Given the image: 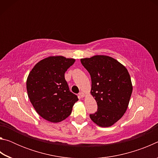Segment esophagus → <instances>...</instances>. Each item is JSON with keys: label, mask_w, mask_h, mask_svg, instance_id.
I'll return each mask as SVG.
<instances>
[{"label": "esophagus", "mask_w": 158, "mask_h": 158, "mask_svg": "<svg viewBox=\"0 0 158 158\" xmlns=\"http://www.w3.org/2000/svg\"><path fill=\"white\" fill-rule=\"evenodd\" d=\"M79 97L80 98H84V93H83V92H80L79 93Z\"/></svg>", "instance_id": "esophagus-1"}]
</instances>
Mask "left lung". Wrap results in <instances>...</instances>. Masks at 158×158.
<instances>
[{"label":"left lung","mask_w":158,"mask_h":158,"mask_svg":"<svg viewBox=\"0 0 158 158\" xmlns=\"http://www.w3.org/2000/svg\"><path fill=\"white\" fill-rule=\"evenodd\" d=\"M81 63L91 77L90 93L98 110L90 118L100 127H110L126 111L132 92L127 69L114 58L98 55L81 58Z\"/></svg>","instance_id":"8db88e82"}]
</instances>
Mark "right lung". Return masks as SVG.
Here are the masks:
<instances>
[{"mask_svg":"<svg viewBox=\"0 0 158 158\" xmlns=\"http://www.w3.org/2000/svg\"><path fill=\"white\" fill-rule=\"evenodd\" d=\"M74 62L73 58L61 56H49L37 63L28 74V98L37 113L48 121L65 120L79 100L65 79V73Z\"/></svg>","mask_w":158,"mask_h":158,"instance_id":"add662e5","label":"right lung"}]
</instances>
